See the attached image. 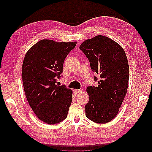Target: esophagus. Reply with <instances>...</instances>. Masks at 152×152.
Returning a JSON list of instances; mask_svg holds the SVG:
<instances>
[{
	"mask_svg": "<svg viewBox=\"0 0 152 152\" xmlns=\"http://www.w3.org/2000/svg\"><path fill=\"white\" fill-rule=\"evenodd\" d=\"M83 91L82 90V89H74V91L76 93H81V92Z\"/></svg>",
	"mask_w": 152,
	"mask_h": 152,
	"instance_id": "34e87169",
	"label": "esophagus"
}]
</instances>
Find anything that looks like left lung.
<instances>
[{
	"instance_id": "1",
	"label": "left lung",
	"mask_w": 152,
	"mask_h": 152,
	"mask_svg": "<svg viewBox=\"0 0 152 152\" xmlns=\"http://www.w3.org/2000/svg\"><path fill=\"white\" fill-rule=\"evenodd\" d=\"M79 49L88 58L98 86H89V100L86 115L91 121L105 124L116 117L127 93L129 69L122 48L107 37L98 35L86 40Z\"/></svg>"
}]
</instances>
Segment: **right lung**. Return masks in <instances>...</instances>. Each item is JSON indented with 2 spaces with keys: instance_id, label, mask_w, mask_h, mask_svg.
Wrapping results in <instances>:
<instances>
[{
  "instance_id": "1",
  "label": "right lung",
  "mask_w": 152,
  "mask_h": 152,
  "mask_svg": "<svg viewBox=\"0 0 152 152\" xmlns=\"http://www.w3.org/2000/svg\"><path fill=\"white\" fill-rule=\"evenodd\" d=\"M76 42H56L44 39L26 53L22 66V80L27 101L36 116L48 124L66 118L72 91L56 85L65 59Z\"/></svg>"
}]
</instances>
